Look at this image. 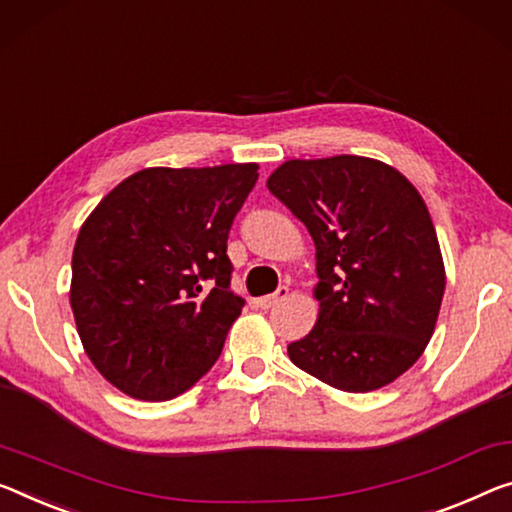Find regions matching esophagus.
I'll list each match as a JSON object with an SVG mask.
<instances>
[{"label":"esophagus","instance_id":"34e87169","mask_svg":"<svg viewBox=\"0 0 512 512\" xmlns=\"http://www.w3.org/2000/svg\"><path fill=\"white\" fill-rule=\"evenodd\" d=\"M288 295H290L288 286H279V288H277V293H272V295H265V297H261V300H258V306H261V309H272V306H277L279 302L286 300Z\"/></svg>","mask_w":512,"mask_h":512}]
</instances>
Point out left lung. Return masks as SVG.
<instances>
[{"label": "left lung", "mask_w": 512, "mask_h": 512, "mask_svg": "<svg viewBox=\"0 0 512 512\" xmlns=\"http://www.w3.org/2000/svg\"><path fill=\"white\" fill-rule=\"evenodd\" d=\"M267 190L316 245L318 320L288 345L290 361L341 391L387 387L426 350L446 286L421 194L359 155L288 160Z\"/></svg>", "instance_id": "8db88e82"}]
</instances>
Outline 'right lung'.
<instances>
[{
	"instance_id": "add662e5",
	"label": "right lung",
	"mask_w": 512,
	"mask_h": 512,
	"mask_svg": "<svg viewBox=\"0 0 512 512\" xmlns=\"http://www.w3.org/2000/svg\"><path fill=\"white\" fill-rule=\"evenodd\" d=\"M258 164L153 167L86 217L70 306L86 355L139 400H169L206 375L245 300L231 293L226 240Z\"/></svg>"
}]
</instances>
